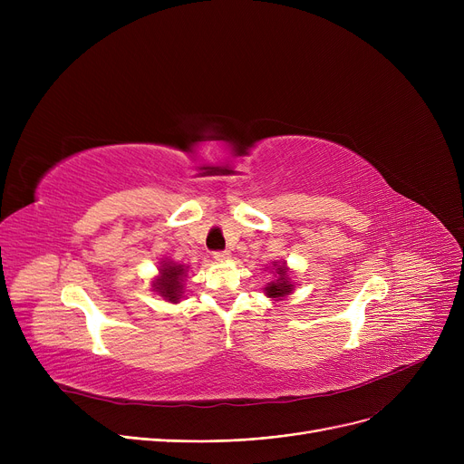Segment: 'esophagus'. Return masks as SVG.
Masks as SVG:
<instances>
[{
  "label": "esophagus",
  "mask_w": 464,
  "mask_h": 464,
  "mask_svg": "<svg viewBox=\"0 0 464 464\" xmlns=\"http://www.w3.org/2000/svg\"><path fill=\"white\" fill-rule=\"evenodd\" d=\"M231 254L227 250H222V252H214V259L216 261H229Z\"/></svg>",
  "instance_id": "obj_1"
}]
</instances>
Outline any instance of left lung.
I'll list each match as a JSON object with an SVG mask.
<instances>
[{
	"label": "left lung",
	"mask_w": 464,
	"mask_h": 464,
	"mask_svg": "<svg viewBox=\"0 0 464 464\" xmlns=\"http://www.w3.org/2000/svg\"><path fill=\"white\" fill-rule=\"evenodd\" d=\"M266 269H269V266H266ZM269 271L273 275V280L263 287V294L266 297L273 299V301H282L287 295L294 294V289H295L297 284L291 280V276H289L291 269H289L285 261H278V259L271 261Z\"/></svg>",
	"instance_id": "1"
}]
</instances>
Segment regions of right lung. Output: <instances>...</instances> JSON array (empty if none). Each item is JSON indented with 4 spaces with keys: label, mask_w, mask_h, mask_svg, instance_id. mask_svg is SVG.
I'll use <instances>...</instances> for the list:
<instances>
[{
    "label": "right lung",
    "mask_w": 464,
    "mask_h": 464,
    "mask_svg": "<svg viewBox=\"0 0 464 464\" xmlns=\"http://www.w3.org/2000/svg\"><path fill=\"white\" fill-rule=\"evenodd\" d=\"M189 273V265L173 261V259H161L158 266V275L152 278L150 285L156 295H160L167 303H180L186 291V278Z\"/></svg>",
    "instance_id": "obj_1"
}]
</instances>
